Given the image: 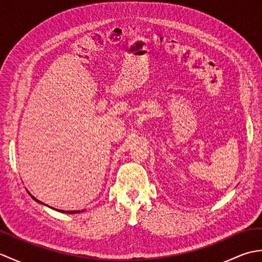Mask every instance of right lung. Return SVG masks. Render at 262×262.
<instances>
[{
	"label": "right lung",
	"mask_w": 262,
	"mask_h": 262,
	"mask_svg": "<svg viewBox=\"0 0 262 262\" xmlns=\"http://www.w3.org/2000/svg\"><path fill=\"white\" fill-rule=\"evenodd\" d=\"M29 194H30V196L32 197V199H33V200H36L37 203H39V204H42V203L40 202V200L36 199L35 197L32 196L31 193H29ZM43 205H45V204H43ZM48 207H49V206H48ZM51 208H53V207H51ZM53 209H55V208H53ZM56 210H57V211H62V213H66V214H77V213H81V211H83V210H60V209H56Z\"/></svg>",
	"instance_id": "obj_1"
}]
</instances>
